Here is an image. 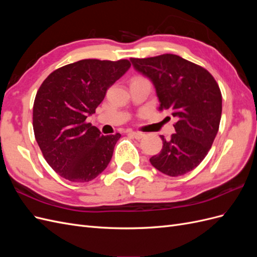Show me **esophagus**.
I'll return each mask as SVG.
<instances>
[{
	"instance_id": "34e87169",
	"label": "esophagus",
	"mask_w": 257,
	"mask_h": 257,
	"mask_svg": "<svg viewBox=\"0 0 257 257\" xmlns=\"http://www.w3.org/2000/svg\"><path fill=\"white\" fill-rule=\"evenodd\" d=\"M130 134L133 136L134 138H136V139H142L145 136V134L142 133V132H131Z\"/></svg>"
}]
</instances>
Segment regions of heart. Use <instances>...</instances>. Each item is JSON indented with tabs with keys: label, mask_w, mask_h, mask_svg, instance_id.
Wrapping results in <instances>:
<instances>
[{
	"label": "heart",
	"mask_w": 257,
	"mask_h": 257,
	"mask_svg": "<svg viewBox=\"0 0 257 257\" xmlns=\"http://www.w3.org/2000/svg\"><path fill=\"white\" fill-rule=\"evenodd\" d=\"M136 79H144V77H139V76H137V77H134V78L132 79V80H136Z\"/></svg>",
	"instance_id": "obj_1"
}]
</instances>
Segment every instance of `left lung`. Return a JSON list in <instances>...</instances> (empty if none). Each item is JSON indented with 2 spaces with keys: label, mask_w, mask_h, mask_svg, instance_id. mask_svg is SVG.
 <instances>
[{
  "label": "left lung",
  "mask_w": 257,
  "mask_h": 257,
  "mask_svg": "<svg viewBox=\"0 0 257 257\" xmlns=\"http://www.w3.org/2000/svg\"><path fill=\"white\" fill-rule=\"evenodd\" d=\"M137 72L150 78L160 100L159 109L177 118L176 133L166 139L150 163L170 177L196 168L208 154L219 131L222 94L219 84L206 68L176 54L131 58Z\"/></svg>",
  "instance_id": "1"
}]
</instances>
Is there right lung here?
I'll return each instance as SVG.
<instances>
[{
	"instance_id": "obj_1",
	"label": "right lung",
	"mask_w": 257,
	"mask_h": 257,
	"mask_svg": "<svg viewBox=\"0 0 257 257\" xmlns=\"http://www.w3.org/2000/svg\"><path fill=\"white\" fill-rule=\"evenodd\" d=\"M130 67L126 59H85L56 69L41 84L33 106L34 135L59 176L89 182L109 164L121 135H100L87 118Z\"/></svg>"
}]
</instances>
